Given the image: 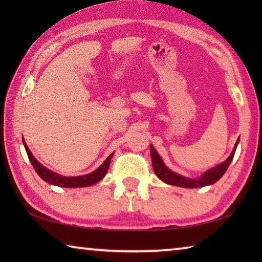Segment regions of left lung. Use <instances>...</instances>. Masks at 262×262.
<instances>
[{
  "mask_svg": "<svg viewBox=\"0 0 262 262\" xmlns=\"http://www.w3.org/2000/svg\"><path fill=\"white\" fill-rule=\"evenodd\" d=\"M237 144H238V138L235 143L234 148H233L232 153L230 154V157L227 158L223 163H221L217 166H215V168L206 171L203 176H200L199 178H197V179H190V178H186L183 176H180L166 168L165 164L163 163L162 159H161V157L159 155V153L155 151L154 146L151 144V145H149V151H151L153 170L155 172V174L158 176L159 179H161L163 182L168 183V185H172V186L183 187V188H199V187L213 185V183L219 181L221 178L223 177L227 168H229V165L231 164L233 158H234V153H235Z\"/></svg>",
  "mask_w": 262,
  "mask_h": 262,
  "instance_id": "8db88e82",
  "label": "left lung"
}]
</instances>
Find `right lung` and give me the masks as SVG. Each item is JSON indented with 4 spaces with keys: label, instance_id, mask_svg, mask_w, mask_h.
Segmentation results:
<instances>
[{
    "label": "right lung",
    "instance_id": "add662e5",
    "mask_svg": "<svg viewBox=\"0 0 262 262\" xmlns=\"http://www.w3.org/2000/svg\"><path fill=\"white\" fill-rule=\"evenodd\" d=\"M22 142H24V145H25V148L27 151L28 158H29L30 162H31L33 168H35L38 176L40 177L43 181L51 183V185L58 186V187H64V188L89 187V186L94 185V183H97L98 181L102 179V178L105 176V173H107V171L109 169V165H110L111 158H113V155H114V153H111L109 157L105 159L104 162L101 165H100L97 170H94L93 172H91V173L80 176V177H63V176H59L58 173H55V172L45 168V166L39 163L38 161L36 160V158L33 157L32 153L30 152V149L26 144L24 137H22Z\"/></svg>",
    "mask_w": 262,
    "mask_h": 262
}]
</instances>
